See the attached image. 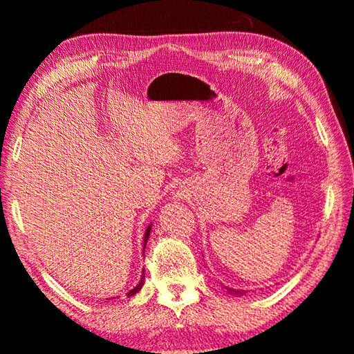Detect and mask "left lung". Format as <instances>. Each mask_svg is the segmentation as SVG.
Masks as SVG:
<instances>
[{
	"label": "left lung",
	"instance_id": "8db88e82",
	"mask_svg": "<svg viewBox=\"0 0 354 354\" xmlns=\"http://www.w3.org/2000/svg\"><path fill=\"white\" fill-rule=\"evenodd\" d=\"M226 289L229 291V294H234V295H243L244 291H241V289H234V288H227Z\"/></svg>",
	"mask_w": 354,
	"mask_h": 354
}]
</instances>
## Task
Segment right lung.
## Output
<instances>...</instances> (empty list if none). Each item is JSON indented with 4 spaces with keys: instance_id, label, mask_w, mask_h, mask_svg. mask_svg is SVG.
I'll use <instances>...</instances> for the list:
<instances>
[{
    "instance_id": "obj_1",
    "label": "right lung",
    "mask_w": 354,
    "mask_h": 354,
    "mask_svg": "<svg viewBox=\"0 0 354 354\" xmlns=\"http://www.w3.org/2000/svg\"><path fill=\"white\" fill-rule=\"evenodd\" d=\"M150 232H151V224H150V226L149 227H147V230H145V235H144V249H145V244H147V240H149V236H150ZM145 272V271H144ZM144 280H145V275L142 274V277H140V281H139V283L136 285V286H134L133 289H131V291L130 292H128L127 295H128V297H131V295H134V294H136V292H139L140 291V288H142L144 286Z\"/></svg>"
}]
</instances>
